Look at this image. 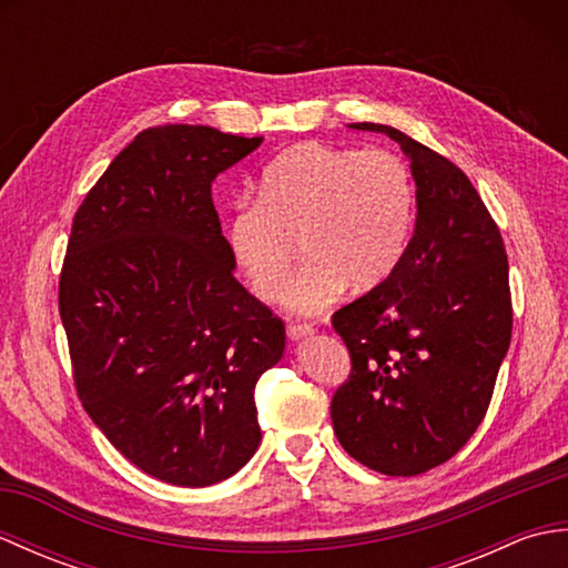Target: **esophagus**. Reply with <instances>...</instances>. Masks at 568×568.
Returning <instances> with one entry per match:
<instances>
[{"label":"esophagus","mask_w":568,"mask_h":568,"mask_svg":"<svg viewBox=\"0 0 568 568\" xmlns=\"http://www.w3.org/2000/svg\"><path fill=\"white\" fill-rule=\"evenodd\" d=\"M312 334H315V327H312V324H287V339L291 342L307 339Z\"/></svg>","instance_id":"34e87169"}]
</instances>
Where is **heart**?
Listing matches in <instances>:
<instances>
[{"label": "heart", "mask_w": 568, "mask_h": 568, "mask_svg": "<svg viewBox=\"0 0 568 568\" xmlns=\"http://www.w3.org/2000/svg\"><path fill=\"white\" fill-rule=\"evenodd\" d=\"M415 224V185L403 159L383 149L352 151L297 143L265 168L261 200L241 202L226 239L236 265L261 300L285 291L283 305L320 315L346 285L366 293L397 271Z\"/></svg>", "instance_id": "obj_1"}]
</instances>
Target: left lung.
<instances>
[{
	"label": "left lung",
	"mask_w": 568,
	"mask_h": 568,
	"mask_svg": "<svg viewBox=\"0 0 568 568\" xmlns=\"http://www.w3.org/2000/svg\"><path fill=\"white\" fill-rule=\"evenodd\" d=\"M400 143L417 220L388 281L334 312L352 376L334 393L336 439L385 476L444 464L486 417L510 346L508 256L496 222L458 168L403 131L348 124Z\"/></svg>",
	"instance_id": "obj_1"
}]
</instances>
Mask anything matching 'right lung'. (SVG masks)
<instances>
[{"label":"right lung","mask_w":568,"mask_h":568,"mask_svg":"<svg viewBox=\"0 0 568 568\" xmlns=\"http://www.w3.org/2000/svg\"><path fill=\"white\" fill-rule=\"evenodd\" d=\"M263 136L146 129L72 220L60 320L82 407L131 464L165 484L234 476L261 444L253 388L285 327L234 277L214 178Z\"/></svg>","instance_id":"obj_1"}]
</instances>
